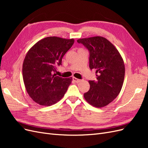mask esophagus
<instances>
[{"label": "esophagus", "instance_id": "esophagus-1", "mask_svg": "<svg viewBox=\"0 0 148 148\" xmlns=\"http://www.w3.org/2000/svg\"><path fill=\"white\" fill-rule=\"evenodd\" d=\"M73 81H74L75 83H79V82H81V79H78V78H75V77H73Z\"/></svg>", "mask_w": 148, "mask_h": 148}]
</instances>
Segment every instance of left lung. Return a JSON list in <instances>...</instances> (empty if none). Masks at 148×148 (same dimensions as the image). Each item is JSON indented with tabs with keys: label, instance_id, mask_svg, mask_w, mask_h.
Returning a JSON list of instances; mask_svg holds the SVG:
<instances>
[{
	"label": "left lung",
	"instance_id": "8db88e82",
	"mask_svg": "<svg viewBox=\"0 0 148 148\" xmlns=\"http://www.w3.org/2000/svg\"><path fill=\"white\" fill-rule=\"evenodd\" d=\"M90 53L89 68L96 70L97 81H89V90L85 100L97 108L108 105L117 97L125 77V64L120 53L108 39L94 36L77 40Z\"/></svg>",
	"mask_w": 148,
	"mask_h": 148
}]
</instances>
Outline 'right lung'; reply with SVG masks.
Masks as SVG:
<instances>
[{"mask_svg":"<svg viewBox=\"0 0 148 148\" xmlns=\"http://www.w3.org/2000/svg\"><path fill=\"white\" fill-rule=\"evenodd\" d=\"M74 41V39L47 37L26 53L22 67L23 82L28 95L37 104L50 106L64 96L72 77L64 78L54 73Z\"/></svg>","mask_w":148,"mask_h":148,"instance_id":"1","label":"right lung"}]
</instances>
